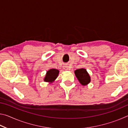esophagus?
<instances>
[{
    "mask_svg": "<svg viewBox=\"0 0 128 128\" xmlns=\"http://www.w3.org/2000/svg\"><path fill=\"white\" fill-rule=\"evenodd\" d=\"M64 69L66 70H69V66H67V65H66V66H64Z\"/></svg>",
    "mask_w": 128,
    "mask_h": 128,
    "instance_id": "34e87169",
    "label": "esophagus"
}]
</instances>
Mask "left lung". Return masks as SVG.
<instances>
[{
  "label": "left lung",
  "mask_w": 128,
  "mask_h": 128,
  "mask_svg": "<svg viewBox=\"0 0 128 128\" xmlns=\"http://www.w3.org/2000/svg\"><path fill=\"white\" fill-rule=\"evenodd\" d=\"M74 74L82 85H87L91 81V77L86 69L80 68L76 69L74 71Z\"/></svg>",
  "instance_id": "8db88e82"
}]
</instances>
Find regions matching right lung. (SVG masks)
Instances as JSON below:
<instances>
[{
	"label": "right lung",
	"instance_id": "1",
	"mask_svg": "<svg viewBox=\"0 0 128 128\" xmlns=\"http://www.w3.org/2000/svg\"><path fill=\"white\" fill-rule=\"evenodd\" d=\"M59 74V70L56 69H50L48 71H47L46 76L44 78V82H49L51 84L55 81V80L57 78Z\"/></svg>",
	"mask_w": 128,
	"mask_h": 128
}]
</instances>
